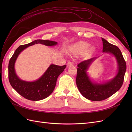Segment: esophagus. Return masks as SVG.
I'll return each mask as SVG.
<instances>
[{"instance_id":"1","label":"esophagus","mask_w":132,"mask_h":132,"mask_svg":"<svg viewBox=\"0 0 132 132\" xmlns=\"http://www.w3.org/2000/svg\"><path fill=\"white\" fill-rule=\"evenodd\" d=\"M72 65H73V64L72 62H69L67 64L68 67H70V66H72Z\"/></svg>"}]
</instances>
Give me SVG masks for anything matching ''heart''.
I'll use <instances>...</instances> for the list:
<instances>
[{
  "mask_svg": "<svg viewBox=\"0 0 132 132\" xmlns=\"http://www.w3.org/2000/svg\"><path fill=\"white\" fill-rule=\"evenodd\" d=\"M89 43L86 42H80L76 43L72 47L71 50L73 51L78 52L82 53L85 52L89 47Z\"/></svg>",
  "mask_w": 132,
  "mask_h": 132,
  "instance_id": "b5f03b06",
  "label": "heart"
}]
</instances>
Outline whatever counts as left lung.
<instances>
[{"instance_id":"8db88e82","label":"left lung","mask_w":132,"mask_h":132,"mask_svg":"<svg viewBox=\"0 0 132 132\" xmlns=\"http://www.w3.org/2000/svg\"><path fill=\"white\" fill-rule=\"evenodd\" d=\"M103 52L113 54L117 59L118 72L112 80L102 84L93 83L86 74V70L95 58L79 63L78 65L76 83L80 93L84 97L91 101H102L110 97L118 91L123 85L126 71V63L118 47L102 38Z\"/></svg>"}]
</instances>
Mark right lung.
Wrapping results in <instances>:
<instances>
[{
	"label": "right lung",
	"instance_id": "right-lung-1",
	"mask_svg": "<svg viewBox=\"0 0 132 132\" xmlns=\"http://www.w3.org/2000/svg\"><path fill=\"white\" fill-rule=\"evenodd\" d=\"M37 43L52 46L56 45L57 42L37 39L26 45L20 46L11 57L8 65V77L10 85L22 97L32 101L41 100L49 96L55 88L58 76L66 67V65L59 66L51 64L45 74L36 81L27 82L20 79L16 75L14 69L16 59L21 52L26 48Z\"/></svg>",
	"mask_w": 132,
	"mask_h": 132
}]
</instances>
